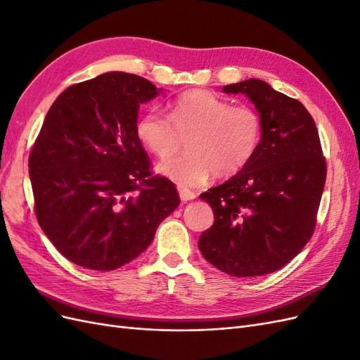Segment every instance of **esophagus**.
<instances>
[{
    "instance_id": "esophagus-1",
    "label": "esophagus",
    "mask_w": 360,
    "mask_h": 360,
    "mask_svg": "<svg viewBox=\"0 0 360 360\" xmlns=\"http://www.w3.org/2000/svg\"><path fill=\"white\" fill-rule=\"evenodd\" d=\"M179 193H180V200H181L183 202L192 201V200H195V197H197V195H195V193L191 192V191H188V189H180Z\"/></svg>"
}]
</instances>
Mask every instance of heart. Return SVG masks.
I'll use <instances>...</instances> for the list:
<instances>
[{
  "label": "heart",
  "mask_w": 360,
  "mask_h": 360,
  "mask_svg": "<svg viewBox=\"0 0 360 360\" xmlns=\"http://www.w3.org/2000/svg\"><path fill=\"white\" fill-rule=\"evenodd\" d=\"M136 138L151 155L168 159L186 139V155L160 162L158 172L180 188H197L209 177H231L257 153L263 120L257 110L204 90L181 94L171 105L169 118L147 111L136 122Z\"/></svg>",
  "instance_id": "b5f03b06"
}]
</instances>
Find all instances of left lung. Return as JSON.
I'll use <instances>...</instances> for the list:
<instances>
[{"label":"left lung","instance_id":"obj_1","mask_svg":"<svg viewBox=\"0 0 360 360\" xmlns=\"http://www.w3.org/2000/svg\"><path fill=\"white\" fill-rule=\"evenodd\" d=\"M245 94L263 120V136L248 165L200 198L214 222L198 248L204 258L237 278L284 267L309 242L326 181L317 127L299 101L261 79L225 85Z\"/></svg>","mask_w":360,"mask_h":360}]
</instances>
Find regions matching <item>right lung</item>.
I'll return each instance as SVG.
<instances>
[{
	"mask_svg": "<svg viewBox=\"0 0 360 360\" xmlns=\"http://www.w3.org/2000/svg\"><path fill=\"white\" fill-rule=\"evenodd\" d=\"M162 89L138 75L108 72L64 90L30 153V180L43 233L72 263L91 270L127 264L177 209L176 186L151 177L136 138L139 105Z\"/></svg>",
	"mask_w": 360,
	"mask_h": 360,
	"instance_id": "add662e5",
	"label": "right lung"
}]
</instances>
